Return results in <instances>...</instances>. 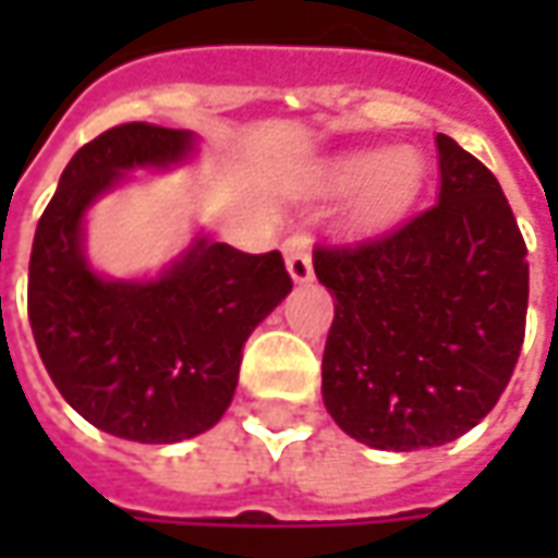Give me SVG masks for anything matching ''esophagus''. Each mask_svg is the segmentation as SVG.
Returning a JSON list of instances; mask_svg holds the SVG:
<instances>
[{"mask_svg": "<svg viewBox=\"0 0 558 558\" xmlns=\"http://www.w3.org/2000/svg\"><path fill=\"white\" fill-rule=\"evenodd\" d=\"M282 254H286V267H289V276L294 286H307L313 279V264H311V245L307 239L301 235H291L282 245Z\"/></svg>", "mask_w": 558, "mask_h": 558, "instance_id": "obj_1", "label": "esophagus"}]
</instances>
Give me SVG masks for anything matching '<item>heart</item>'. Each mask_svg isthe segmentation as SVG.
Segmentation results:
<instances>
[{
	"label": "heart",
	"instance_id": "1",
	"mask_svg": "<svg viewBox=\"0 0 558 558\" xmlns=\"http://www.w3.org/2000/svg\"><path fill=\"white\" fill-rule=\"evenodd\" d=\"M425 161L413 145L397 148H356L344 151L313 180V192L323 198L351 195V223L356 229H378L403 217L422 192Z\"/></svg>",
	"mask_w": 558,
	"mask_h": 558
}]
</instances>
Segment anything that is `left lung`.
Wrapping results in <instances>:
<instances>
[{"mask_svg":"<svg viewBox=\"0 0 558 558\" xmlns=\"http://www.w3.org/2000/svg\"><path fill=\"white\" fill-rule=\"evenodd\" d=\"M438 204L356 247H319L335 298L323 403L375 450L450 444L500 400L525 341L527 247L504 189L438 133Z\"/></svg>","mask_w":558,"mask_h":558,"instance_id":"1","label":"left lung"}]
</instances>
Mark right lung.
Masks as SVG:
<instances>
[{
  "mask_svg": "<svg viewBox=\"0 0 558 558\" xmlns=\"http://www.w3.org/2000/svg\"><path fill=\"white\" fill-rule=\"evenodd\" d=\"M192 130L123 123L64 167L33 235L27 313L54 388L96 428L177 444L229 410L247 335L291 291L279 251L242 254L198 229L158 272L108 276L86 254V220L136 170L198 158Z\"/></svg>",
  "mask_w": 558,
  "mask_h": 558,
  "instance_id": "add662e5",
  "label": "right lung"
}]
</instances>
